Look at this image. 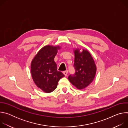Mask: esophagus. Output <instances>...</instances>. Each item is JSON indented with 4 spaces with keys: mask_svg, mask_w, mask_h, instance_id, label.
Returning <instances> with one entry per match:
<instances>
[{
    "mask_svg": "<svg viewBox=\"0 0 128 128\" xmlns=\"http://www.w3.org/2000/svg\"><path fill=\"white\" fill-rule=\"evenodd\" d=\"M63 73V74L65 75V76H67V74H68V71L67 70V71H65Z\"/></svg>",
    "mask_w": 128,
    "mask_h": 128,
    "instance_id": "obj_1",
    "label": "esophagus"
}]
</instances>
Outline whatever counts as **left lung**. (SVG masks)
I'll list each match as a JSON object with an SVG mask.
<instances>
[{
  "mask_svg": "<svg viewBox=\"0 0 128 128\" xmlns=\"http://www.w3.org/2000/svg\"><path fill=\"white\" fill-rule=\"evenodd\" d=\"M74 52V68L75 74L68 76L70 82L80 90L84 88L92 82L96 73V66L90 54L83 50L80 52L76 49Z\"/></svg>",
  "mask_w": 128,
  "mask_h": 128,
  "instance_id": "8db88e82",
  "label": "left lung"
}]
</instances>
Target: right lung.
<instances>
[{"label":"right lung","mask_w":128,"mask_h":128,"mask_svg":"<svg viewBox=\"0 0 128 128\" xmlns=\"http://www.w3.org/2000/svg\"><path fill=\"white\" fill-rule=\"evenodd\" d=\"M60 48L59 46H46L40 50L31 62L33 80L36 86L46 93L55 90L59 80L65 76L57 70V64L54 61Z\"/></svg>","instance_id":"add662e5"}]
</instances>
